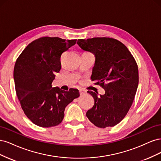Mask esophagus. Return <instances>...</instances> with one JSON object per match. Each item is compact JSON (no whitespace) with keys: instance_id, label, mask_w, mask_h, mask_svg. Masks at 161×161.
Segmentation results:
<instances>
[{"instance_id":"34e87169","label":"esophagus","mask_w":161,"mask_h":161,"mask_svg":"<svg viewBox=\"0 0 161 161\" xmlns=\"http://www.w3.org/2000/svg\"><path fill=\"white\" fill-rule=\"evenodd\" d=\"M79 92H80V95H84L86 94V91L85 90H84V89H80L79 90Z\"/></svg>"}]
</instances>
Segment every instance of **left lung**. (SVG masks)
Returning a JSON list of instances; mask_svg holds the SVG:
<instances>
[{"instance_id": "left-lung-1", "label": "left lung", "mask_w": 161, "mask_h": 161, "mask_svg": "<svg viewBox=\"0 0 161 161\" xmlns=\"http://www.w3.org/2000/svg\"><path fill=\"white\" fill-rule=\"evenodd\" d=\"M77 44L95 55L91 78L105 91L99 96L87 91L95 103L86 115L97 127H113L124 119L134 101L139 80L137 64L127 47L115 39L78 40Z\"/></svg>"}]
</instances>
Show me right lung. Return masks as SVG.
<instances>
[{
	"label": "right lung",
	"instance_id": "right-lung-1",
	"mask_svg": "<svg viewBox=\"0 0 161 161\" xmlns=\"http://www.w3.org/2000/svg\"><path fill=\"white\" fill-rule=\"evenodd\" d=\"M76 40L43 37L30 43L17 58L14 68L16 93L24 113L43 128L60 124L66 107L80 96L76 89L69 91L52 87L55 72L61 69L62 53Z\"/></svg>",
	"mask_w": 161,
	"mask_h": 161
}]
</instances>
